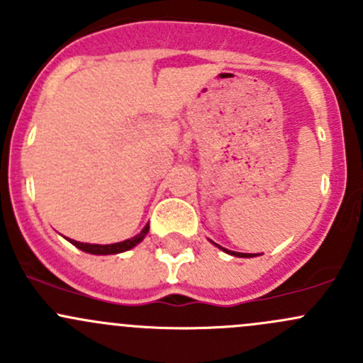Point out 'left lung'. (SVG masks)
<instances>
[{"label":"left lung","mask_w":363,"mask_h":363,"mask_svg":"<svg viewBox=\"0 0 363 363\" xmlns=\"http://www.w3.org/2000/svg\"><path fill=\"white\" fill-rule=\"evenodd\" d=\"M216 246H218V244H216ZM218 247H221V246H218ZM223 251H226V252H230V255H233V256H240V258H250V256H255V255H250V252H235V251H228V250H225V247H221Z\"/></svg>","instance_id":"8db88e82"}]
</instances>
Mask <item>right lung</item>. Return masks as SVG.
I'll list each match as a JSON object with an SVG mask.
<instances>
[{
	"label": "right lung",
	"instance_id": "1",
	"mask_svg": "<svg viewBox=\"0 0 363 363\" xmlns=\"http://www.w3.org/2000/svg\"><path fill=\"white\" fill-rule=\"evenodd\" d=\"M147 232H149V226H145V228L142 230L137 237H133V239L123 240V242H117V244H107V246H101V244H84V242H77V240H72V239L68 240L73 244V246H77L79 250L86 252H91V255H116V252L128 251L131 250V247L137 246L140 240H144V237L147 235Z\"/></svg>",
	"mask_w": 363,
	"mask_h": 363
}]
</instances>
